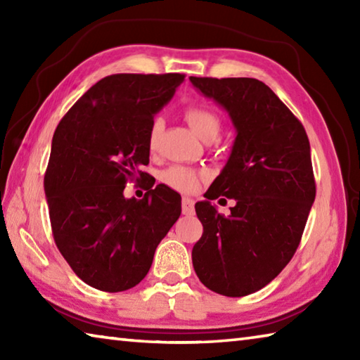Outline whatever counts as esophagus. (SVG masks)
Wrapping results in <instances>:
<instances>
[{"mask_svg":"<svg viewBox=\"0 0 360 360\" xmlns=\"http://www.w3.org/2000/svg\"><path fill=\"white\" fill-rule=\"evenodd\" d=\"M195 212V202L192 198L184 197L182 198V214L184 216H193Z\"/></svg>","mask_w":360,"mask_h":360,"instance_id":"1","label":"esophagus"}]
</instances>
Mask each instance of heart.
Masks as SVG:
<instances>
[{"label":"heart","mask_w":360,"mask_h":360,"mask_svg":"<svg viewBox=\"0 0 360 360\" xmlns=\"http://www.w3.org/2000/svg\"><path fill=\"white\" fill-rule=\"evenodd\" d=\"M186 122L191 127L192 131L205 143L216 141L219 133H221V119L219 115L210 108L205 106H188L184 111ZM163 131V122L160 119H155L152 122L149 135H148V144L150 150H155L158 141H160ZM160 179L165 182L167 186L176 188L179 192H193L198 187L200 173L195 169L182 165H173L167 168L165 172L160 174Z\"/></svg>","instance_id":"heart-1"}]
</instances>
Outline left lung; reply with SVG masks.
Listing matches in <instances>:
<instances>
[{
    "label": "left lung",
    "instance_id": "8db88e82",
    "mask_svg": "<svg viewBox=\"0 0 360 360\" xmlns=\"http://www.w3.org/2000/svg\"><path fill=\"white\" fill-rule=\"evenodd\" d=\"M206 98L229 112L236 138L221 174L195 211L203 235L192 249L206 288L243 297L273 281L300 245L316 197L309 141L289 108L252 77H193ZM235 198L231 216L210 200Z\"/></svg>",
    "mask_w": 360,
    "mask_h": 360
}]
</instances>
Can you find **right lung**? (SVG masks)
Segmentation results:
<instances>
[{
    "label": "right lung",
    "mask_w": 360,
    "mask_h": 360,
    "mask_svg": "<svg viewBox=\"0 0 360 360\" xmlns=\"http://www.w3.org/2000/svg\"><path fill=\"white\" fill-rule=\"evenodd\" d=\"M184 75H112L90 87L52 138L44 192L53 240L72 271L105 292L135 288L181 216V195L163 184L125 198L144 181L154 115ZM155 182V181H154Z\"/></svg>",
    "instance_id": "right-lung-1"
}]
</instances>
